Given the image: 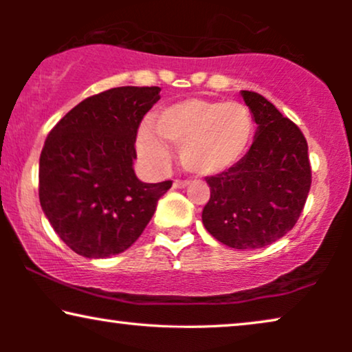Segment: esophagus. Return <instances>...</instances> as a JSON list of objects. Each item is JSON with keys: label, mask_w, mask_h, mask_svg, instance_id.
<instances>
[{"label": "esophagus", "mask_w": 352, "mask_h": 352, "mask_svg": "<svg viewBox=\"0 0 352 352\" xmlns=\"http://www.w3.org/2000/svg\"><path fill=\"white\" fill-rule=\"evenodd\" d=\"M189 184H190L189 181H175L173 182V189H186Z\"/></svg>", "instance_id": "34e87169"}]
</instances>
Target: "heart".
Returning <instances> with one entry per match:
<instances>
[{
    "mask_svg": "<svg viewBox=\"0 0 352 352\" xmlns=\"http://www.w3.org/2000/svg\"><path fill=\"white\" fill-rule=\"evenodd\" d=\"M152 128L157 137L142 129L138 138L139 155L148 165H168V144L181 147L179 158L187 171L210 177L232 170L243 160L253 141L254 120L240 102L189 98L158 110Z\"/></svg>",
    "mask_w": 352,
    "mask_h": 352,
    "instance_id": "b5f03b06",
    "label": "heart"
}]
</instances>
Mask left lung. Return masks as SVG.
Masks as SVG:
<instances>
[{
    "label": "left lung",
    "mask_w": 352,
    "mask_h": 352,
    "mask_svg": "<svg viewBox=\"0 0 352 352\" xmlns=\"http://www.w3.org/2000/svg\"><path fill=\"white\" fill-rule=\"evenodd\" d=\"M256 123L247 155L232 170L206 177L205 229L235 250L267 247L293 229L311 189L307 142L300 128L261 94L242 91Z\"/></svg>",
    "instance_id": "obj_1"
}]
</instances>
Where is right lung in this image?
Wrapping results in <instances>:
<instances>
[{
	"instance_id": "obj_1",
	"label": "right lung",
	"mask_w": 352,
	"mask_h": 352,
	"mask_svg": "<svg viewBox=\"0 0 352 352\" xmlns=\"http://www.w3.org/2000/svg\"><path fill=\"white\" fill-rule=\"evenodd\" d=\"M158 86H122L91 96L47 134L40 157V204L67 247L85 258L128 250L171 181L138 179V128L160 99Z\"/></svg>"
}]
</instances>
